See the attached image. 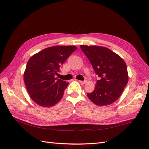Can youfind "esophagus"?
<instances>
[{"label": "esophagus", "instance_id": "esophagus-1", "mask_svg": "<svg viewBox=\"0 0 149 149\" xmlns=\"http://www.w3.org/2000/svg\"><path fill=\"white\" fill-rule=\"evenodd\" d=\"M79 82L81 84H85L86 83V80H84V81H79Z\"/></svg>", "mask_w": 149, "mask_h": 149}]
</instances>
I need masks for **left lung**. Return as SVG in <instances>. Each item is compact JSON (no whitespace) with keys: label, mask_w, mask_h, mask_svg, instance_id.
Instances as JSON below:
<instances>
[{"label":"left lung","mask_w":149,"mask_h":149,"mask_svg":"<svg viewBox=\"0 0 149 149\" xmlns=\"http://www.w3.org/2000/svg\"><path fill=\"white\" fill-rule=\"evenodd\" d=\"M93 69L100 78L95 89L88 93L89 100L98 106H107L120 96L128 83L125 61L118 55L106 47L81 45Z\"/></svg>","instance_id":"8db88e82"}]
</instances>
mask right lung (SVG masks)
Here are the masks:
<instances>
[{
	"mask_svg": "<svg viewBox=\"0 0 149 149\" xmlns=\"http://www.w3.org/2000/svg\"><path fill=\"white\" fill-rule=\"evenodd\" d=\"M76 49L75 46L52 47L30 58L24 75V81L31 98L37 104L50 107L61 100L69 83L55 76Z\"/></svg>",
	"mask_w": 149,
	"mask_h": 149,
	"instance_id": "right-lung-1",
	"label": "right lung"
}]
</instances>
